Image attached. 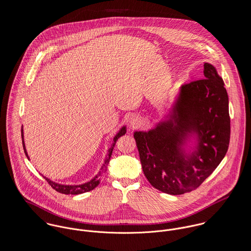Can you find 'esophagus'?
Masks as SVG:
<instances>
[{"label": "esophagus", "instance_id": "esophagus-1", "mask_svg": "<svg viewBox=\"0 0 251 251\" xmlns=\"http://www.w3.org/2000/svg\"><path fill=\"white\" fill-rule=\"evenodd\" d=\"M142 124V119L139 115H132L129 119V126L132 128H137Z\"/></svg>", "mask_w": 251, "mask_h": 251}]
</instances>
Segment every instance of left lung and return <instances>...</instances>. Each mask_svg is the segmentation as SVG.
Returning a JSON list of instances; mask_svg holds the SVG:
<instances>
[{
  "mask_svg": "<svg viewBox=\"0 0 251 251\" xmlns=\"http://www.w3.org/2000/svg\"><path fill=\"white\" fill-rule=\"evenodd\" d=\"M205 78L182 85L167 118L149 131H135L144 174L156 189L180 195L196 189L225 156L230 141L228 95L215 67ZM194 136L197 146H183Z\"/></svg>",
  "mask_w": 251,
  "mask_h": 251,
  "instance_id": "left-lung-1",
  "label": "left lung"
}]
</instances>
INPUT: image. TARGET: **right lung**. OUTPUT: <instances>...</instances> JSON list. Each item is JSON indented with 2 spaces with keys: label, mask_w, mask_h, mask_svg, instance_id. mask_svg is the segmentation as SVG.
<instances>
[{
  "label": "right lung",
  "mask_w": 251,
  "mask_h": 251,
  "mask_svg": "<svg viewBox=\"0 0 251 251\" xmlns=\"http://www.w3.org/2000/svg\"><path fill=\"white\" fill-rule=\"evenodd\" d=\"M126 126H123V127L119 130V132L116 134V136H115L114 139H113V144H112L111 148L108 150L107 155H106V157H105L104 163L102 164V166H101V168H100V171L93 179H91V180H89V181H87V182H85V183H83V184H78V185H67V184H60V183H57V182H55V181H53V180H51V179H49L48 178L44 177V176H43V178L48 181V183H49L56 191H58V192H60V193H63V194H72V195H76V194H81V193H84V192H88V191L93 190L94 188H96V187L100 184V180L102 179L104 173H105L106 170H107L108 163H109V161H110V157H111V155H112V151H113V149H114V147H115V144H116L117 140H118L121 136H123V135L126 134ZM21 136H22V144H23V148H24L25 154H26V156L28 157V159L30 160L29 155H28L27 151H26V148H25L24 134H23V126H22V128H21Z\"/></svg>",
  "instance_id": "obj_1"
}]
</instances>
